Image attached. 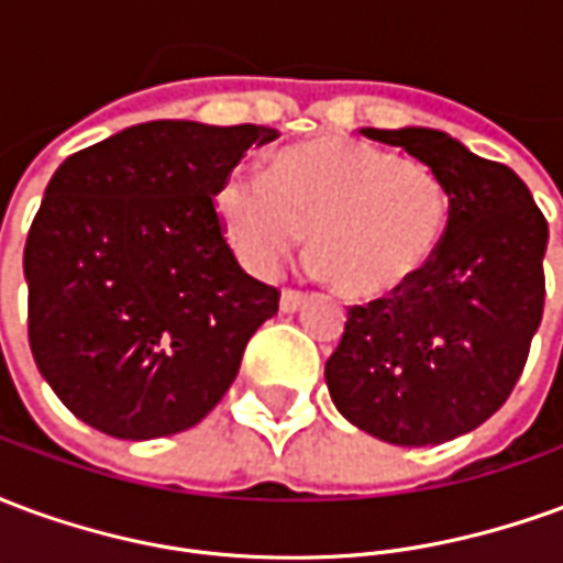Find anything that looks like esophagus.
<instances>
[{
  "label": "esophagus",
  "instance_id": "obj_1",
  "mask_svg": "<svg viewBox=\"0 0 563 563\" xmlns=\"http://www.w3.org/2000/svg\"><path fill=\"white\" fill-rule=\"evenodd\" d=\"M301 307H305V295L292 292V289H283V295H280L283 313H295V310H301Z\"/></svg>",
  "mask_w": 563,
  "mask_h": 563
}]
</instances>
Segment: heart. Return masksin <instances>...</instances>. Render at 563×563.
Wrapping results in <instances>:
<instances>
[{"label":"heart","mask_w":563,"mask_h":563,"mask_svg":"<svg viewBox=\"0 0 563 563\" xmlns=\"http://www.w3.org/2000/svg\"><path fill=\"white\" fill-rule=\"evenodd\" d=\"M217 208L246 268L274 274L310 232L317 271L355 301L410 286L449 220L446 189L424 165L350 139L286 150L274 174L238 168Z\"/></svg>","instance_id":"b5f03b06"}]
</instances>
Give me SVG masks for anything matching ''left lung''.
<instances>
[{
    "label": "left lung",
    "mask_w": 563,
    "mask_h": 563,
    "mask_svg": "<svg viewBox=\"0 0 563 563\" xmlns=\"http://www.w3.org/2000/svg\"><path fill=\"white\" fill-rule=\"evenodd\" d=\"M431 168L449 198L428 268L353 307L325 386L346 422L395 446H437L495 416L543 319L549 225L521 177L440 129H362Z\"/></svg>",
    "instance_id": "8db88e82"
}]
</instances>
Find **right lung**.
Here are the masks:
<instances>
[{
    "label": "right lung",
    "mask_w": 563,
    "mask_h": 563,
    "mask_svg": "<svg viewBox=\"0 0 563 563\" xmlns=\"http://www.w3.org/2000/svg\"><path fill=\"white\" fill-rule=\"evenodd\" d=\"M268 126L150 120L68 156L32 220L35 365L80 422L120 440L198 424L280 292L222 238L213 196Z\"/></svg>",
    "instance_id": "right-lung-1"
}]
</instances>
